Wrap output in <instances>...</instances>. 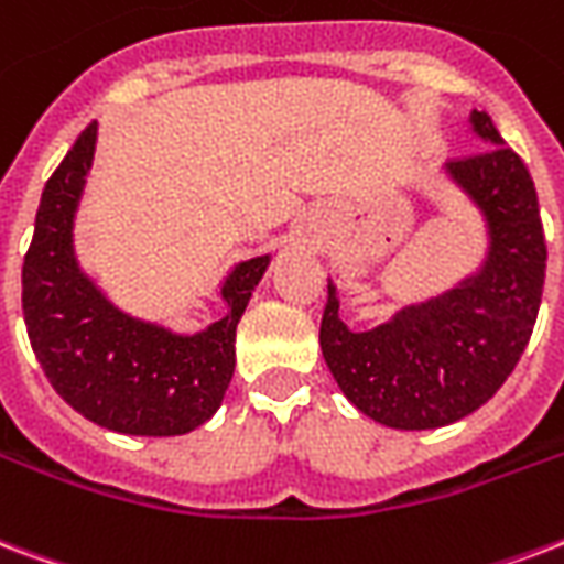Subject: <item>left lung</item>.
Returning a JSON list of instances; mask_svg holds the SVG:
<instances>
[{"mask_svg": "<svg viewBox=\"0 0 564 564\" xmlns=\"http://www.w3.org/2000/svg\"><path fill=\"white\" fill-rule=\"evenodd\" d=\"M470 123L488 148L446 162V174L485 215L482 269L372 330L346 328L328 283L325 364L351 405L390 429H437L482 408L521 360L539 316L547 245L535 183L488 111H473Z\"/></svg>", "mask_w": 564, "mask_h": 564, "instance_id": "left-lung-1", "label": "left lung"}]
</instances>
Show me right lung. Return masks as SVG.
I'll return each mask as SVG.
<instances>
[{"label":"right lung","mask_w":564,"mask_h":564,"mask_svg":"<svg viewBox=\"0 0 564 564\" xmlns=\"http://www.w3.org/2000/svg\"><path fill=\"white\" fill-rule=\"evenodd\" d=\"M97 148V120L82 129L46 180L23 260V316L34 358L55 393L85 420L120 435H186L218 411L236 367V325L269 253L227 274V316L197 334L118 311L73 251V218Z\"/></svg>","instance_id":"1"}]
</instances>
